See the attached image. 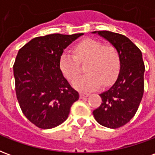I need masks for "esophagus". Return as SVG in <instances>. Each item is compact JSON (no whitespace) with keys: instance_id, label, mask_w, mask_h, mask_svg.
I'll return each mask as SVG.
<instances>
[{"instance_id":"esophagus-1","label":"esophagus","mask_w":155,"mask_h":155,"mask_svg":"<svg viewBox=\"0 0 155 155\" xmlns=\"http://www.w3.org/2000/svg\"><path fill=\"white\" fill-rule=\"evenodd\" d=\"M89 95H90V94H88V93H84V92H81V94H80L81 99H84V98L88 97Z\"/></svg>"}]
</instances>
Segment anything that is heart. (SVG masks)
Wrapping results in <instances>:
<instances>
[{
  "label": "heart",
  "instance_id": "1",
  "mask_svg": "<svg viewBox=\"0 0 155 155\" xmlns=\"http://www.w3.org/2000/svg\"><path fill=\"white\" fill-rule=\"evenodd\" d=\"M74 54L62 53L60 57L61 71L69 81H73L81 72V64L86 62V74L73 83L81 91H92L108 85L116 79L120 68V57L115 46L93 39H85L74 47Z\"/></svg>",
  "mask_w": 155,
  "mask_h": 155
}]
</instances>
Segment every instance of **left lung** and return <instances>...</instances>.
Instances as JSON below:
<instances>
[{
	"mask_svg": "<svg viewBox=\"0 0 155 155\" xmlns=\"http://www.w3.org/2000/svg\"><path fill=\"white\" fill-rule=\"evenodd\" d=\"M97 33L118 50L120 71L115 83L100 94L102 103L93 114L101 125L117 129L126 124L138 110L143 94L145 68L140 50L126 36L108 31Z\"/></svg>",
	"mask_w": 155,
	"mask_h": 155,
	"instance_id": "left-lung-1",
	"label": "left lung"
}]
</instances>
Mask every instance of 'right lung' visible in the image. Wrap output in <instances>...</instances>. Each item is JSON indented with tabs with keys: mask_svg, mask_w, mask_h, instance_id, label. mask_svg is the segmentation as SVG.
<instances>
[{
	"mask_svg": "<svg viewBox=\"0 0 155 155\" xmlns=\"http://www.w3.org/2000/svg\"><path fill=\"white\" fill-rule=\"evenodd\" d=\"M82 35L38 36L18 51L13 65L16 98L22 113L38 128L60 125L79 100V93L63 76L60 57L64 49Z\"/></svg>",
	"mask_w": 155,
	"mask_h": 155,
	"instance_id": "add662e5",
	"label": "right lung"
}]
</instances>
